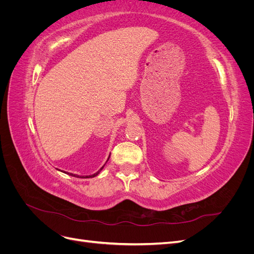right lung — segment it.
I'll use <instances>...</instances> for the list:
<instances>
[{
  "label": "right lung",
  "mask_w": 254,
  "mask_h": 254,
  "mask_svg": "<svg viewBox=\"0 0 254 254\" xmlns=\"http://www.w3.org/2000/svg\"><path fill=\"white\" fill-rule=\"evenodd\" d=\"M104 167V166H103ZM103 167L101 168V170H99L97 173H95V174H93V175H91V176H86V178H92V177H95V176H97L98 174H99V172H101L102 170H103ZM71 176H73V177H79L78 175H74V174H70ZM82 178H84V176H82Z\"/></svg>",
  "instance_id": "1"
}]
</instances>
